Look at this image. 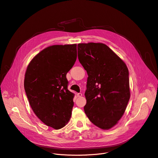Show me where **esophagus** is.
<instances>
[{"label":"esophagus","instance_id":"1","mask_svg":"<svg viewBox=\"0 0 158 158\" xmlns=\"http://www.w3.org/2000/svg\"><path fill=\"white\" fill-rule=\"evenodd\" d=\"M77 96L78 97V98H80V97H81V96H82V94H81V92L78 93V94H77Z\"/></svg>","mask_w":158,"mask_h":158}]
</instances>
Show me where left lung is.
Returning <instances> with one entry per match:
<instances>
[{"label": "left lung", "mask_w": 158, "mask_h": 158, "mask_svg": "<svg viewBox=\"0 0 158 158\" xmlns=\"http://www.w3.org/2000/svg\"><path fill=\"white\" fill-rule=\"evenodd\" d=\"M78 57L89 76L85 113L95 126L110 129L122 117L130 99L128 69L104 44H78Z\"/></svg>", "instance_id": "1"}]
</instances>
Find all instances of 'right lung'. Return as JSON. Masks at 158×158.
<instances>
[{"mask_svg":"<svg viewBox=\"0 0 158 158\" xmlns=\"http://www.w3.org/2000/svg\"><path fill=\"white\" fill-rule=\"evenodd\" d=\"M77 57V44L50 46L31 60L26 71L24 87L32 110L56 130L71 118L74 94L68 89L66 74Z\"/></svg>","mask_w":158,"mask_h":158,"instance_id":"1","label":"right lung"}]
</instances>
